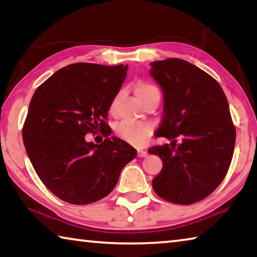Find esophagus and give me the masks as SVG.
<instances>
[{
  "instance_id": "obj_1",
  "label": "esophagus",
  "mask_w": 257,
  "mask_h": 257,
  "mask_svg": "<svg viewBox=\"0 0 257 257\" xmlns=\"http://www.w3.org/2000/svg\"><path fill=\"white\" fill-rule=\"evenodd\" d=\"M138 156L139 158H145V156H147V152L146 151H138Z\"/></svg>"
}]
</instances>
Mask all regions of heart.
<instances>
[{
  "label": "heart",
  "instance_id": "1",
  "mask_svg": "<svg viewBox=\"0 0 257 257\" xmlns=\"http://www.w3.org/2000/svg\"><path fill=\"white\" fill-rule=\"evenodd\" d=\"M135 94H136L139 101L144 102L146 98L151 97L152 95L160 94V92L153 85L147 84V82H139L136 88H135ZM119 97L120 94L116 95L115 98L113 99L110 107L111 113H114L115 105L119 101ZM115 134L120 139H122L123 142L128 143V144L142 147L146 144L147 139L151 136V127L144 122H135V121L123 120L116 124Z\"/></svg>",
  "mask_w": 257,
  "mask_h": 257
}]
</instances>
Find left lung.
I'll return each mask as SVG.
<instances>
[{
  "mask_svg": "<svg viewBox=\"0 0 257 257\" xmlns=\"http://www.w3.org/2000/svg\"><path fill=\"white\" fill-rule=\"evenodd\" d=\"M151 66V75L164 93V114L156 136L172 139L171 144L149 150L163 161L152 184L161 198L189 205L206 198L224 179L236 128L223 89L212 76L181 59Z\"/></svg>",
  "mask_w": 257,
  "mask_h": 257,
  "instance_id": "obj_1",
  "label": "left lung"
}]
</instances>
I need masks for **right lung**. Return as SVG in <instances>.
Returning <instances> with one entry per match:
<instances>
[{
  "label": "right lung",
  "instance_id": "add662e5",
  "mask_svg": "<svg viewBox=\"0 0 257 257\" xmlns=\"http://www.w3.org/2000/svg\"><path fill=\"white\" fill-rule=\"evenodd\" d=\"M128 66L72 63L56 71L34 93L23 127L24 144L43 184L55 196L86 205L107 196L137 151L110 137L107 111ZM101 132V145L87 133Z\"/></svg>",
  "mask_w": 257,
  "mask_h": 257
}]
</instances>
